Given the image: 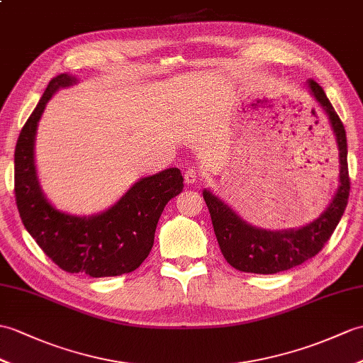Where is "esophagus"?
<instances>
[{
    "instance_id": "obj_1",
    "label": "esophagus",
    "mask_w": 363,
    "mask_h": 363,
    "mask_svg": "<svg viewBox=\"0 0 363 363\" xmlns=\"http://www.w3.org/2000/svg\"><path fill=\"white\" fill-rule=\"evenodd\" d=\"M198 170L196 168H189V170H185L184 172V179H185V182L187 184H195L196 182V179H198Z\"/></svg>"
}]
</instances>
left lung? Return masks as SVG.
I'll use <instances>...</instances> for the list:
<instances>
[{
    "instance_id": "8db88e82",
    "label": "left lung",
    "mask_w": 363,
    "mask_h": 363,
    "mask_svg": "<svg viewBox=\"0 0 363 363\" xmlns=\"http://www.w3.org/2000/svg\"><path fill=\"white\" fill-rule=\"evenodd\" d=\"M309 89L323 106L339 143L340 185L325 212L315 221L297 230L271 232L242 221L224 202L204 190V199L212 216L213 230L224 258L232 267L250 274H277L300 266L315 257L331 238L343 216L350 198L348 148L345 126L328 100L323 88L315 80H309Z\"/></svg>"
}]
</instances>
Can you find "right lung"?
<instances>
[{
	"label": "right lung",
	"mask_w": 363,
	"mask_h": 363,
	"mask_svg": "<svg viewBox=\"0 0 363 363\" xmlns=\"http://www.w3.org/2000/svg\"><path fill=\"white\" fill-rule=\"evenodd\" d=\"M75 83L69 74L49 82L37 108L24 123L15 147V201L20 218L41 250L71 274L116 277L133 272L150 254L159 218L168 201L179 195V168L148 176L106 212L89 218L58 212L45 198L33 164L37 123L54 92Z\"/></svg>",
	"instance_id": "add662e5"
}]
</instances>
